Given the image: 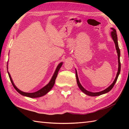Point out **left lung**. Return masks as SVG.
<instances>
[{
  "label": "left lung",
  "instance_id": "8db88e82",
  "mask_svg": "<svg viewBox=\"0 0 129 129\" xmlns=\"http://www.w3.org/2000/svg\"><path fill=\"white\" fill-rule=\"evenodd\" d=\"M111 29H112V31L111 32V36H112V38L113 39V41L115 43V48H116L117 50V52L118 53V72L117 73V76L115 77V78L114 81L112 83V84L109 86L108 88H106L105 90H102L101 91H100V92H95V93H93L91 92V91H89L88 90H86L85 89H84L83 88V86L81 85L80 82L79 81V80H78V76H77V71L76 69V80H77V83L78 87L80 89V90H81L82 92H84L85 94L89 95V96H92V97H94V96H98V95H100L102 94H105L106 93L109 92V91H110L112 90V89L113 88V86L116 82L117 78L118 77V76L120 73V71H121V62H120V50L119 48V46H118V39H117V32H116V30H115L114 28H112Z\"/></svg>",
  "mask_w": 129,
  "mask_h": 129
}]
</instances>
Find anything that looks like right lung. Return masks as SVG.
<instances>
[{
    "label": "right lung",
    "instance_id": "obj_1",
    "mask_svg": "<svg viewBox=\"0 0 129 129\" xmlns=\"http://www.w3.org/2000/svg\"><path fill=\"white\" fill-rule=\"evenodd\" d=\"M62 65V62H60V64L58 65V66L57 67L56 71H55V72H54V73L53 74V76H52L51 81H50L48 84L46 86H45L44 87H43V88L40 89L39 90L37 91H36V92H34V93H25V92H24V91H21L20 90H19V89L15 85L14 82H13V81L12 80L11 77V76H10V74L8 72V76H9V77H10L11 81V82H12L13 86L14 87V88L16 89V90L17 91V92L20 93L21 95L26 96V97H28L30 98H38V97H41V96L45 95L47 93H48L49 91L51 90V89L52 88H53V86L54 84V82H55L56 78L57 77V76L58 72V71H59L60 68L61 67Z\"/></svg>",
    "mask_w": 129,
    "mask_h": 129
}]
</instances>
